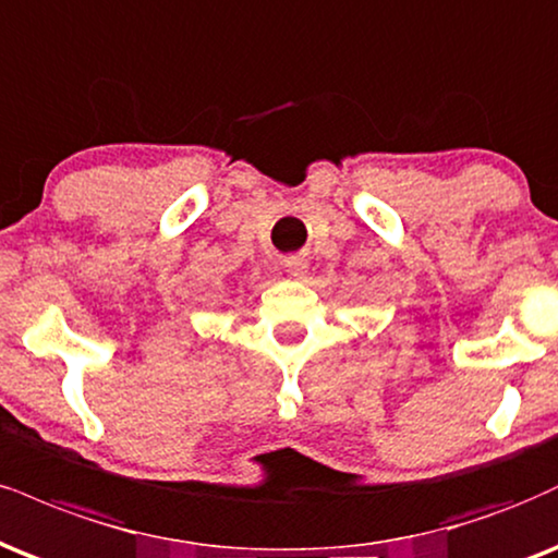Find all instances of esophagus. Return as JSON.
I'll list each match as a JSON object with an SVG mask.
<instances>
[{"label": "esophagus", "mask_w": 558, "mask_h": 558, "mask_svg": "<svg viewBox=\"0 0 558 558\" xmlns=\"http://www.w3.org/2000/svg\"><path fill=\"white\" fill-rule=\"evenodd\" d=\"M286 265V272L291 275V278H304V275L308 272V259L304 257V254H291V257L283 259Z\"/></svg>", "instance_id": "1"}]
</instances>
